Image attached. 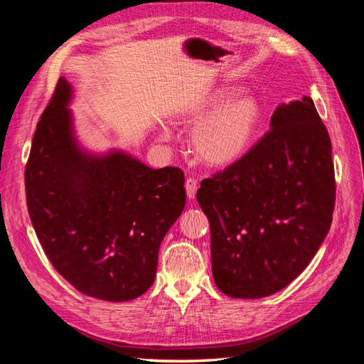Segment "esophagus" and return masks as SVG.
Listing matches in <instances>:
<instances>
[{
	"label": "esophagus",
	"mask_w": 364,
	"mask_h": 364,
	"mask_svg": "<svg viewBox=\"0 0 364 364\" xmlns=\"http://www.w3.org/2000/svg\"><path fill=\"white\" fill-rule=\"evenodd\" d=\"M197 188H199V182H197L194 178H188L185 181V190H186V194H188L190 199H194Z\"/></svg>",
	"instance_id": "34e87169"
}]
</instances>
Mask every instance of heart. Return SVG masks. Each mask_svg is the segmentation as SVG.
Listing matches in <instances>:
<instances>
[{
  "instance_id": "b5f03b06",
  "label": "heart",
  "mask_w": 364,
  "mask_h": 364,
  "mask_svg": "<svg viewBox=\"0 0 364 364\" xmlns=\"http://www.w3.org/2000/svg\"><path fill=\"white\" fill-rule=\"evenodd\" d=\"M235 87H218L202 97L185 115L203 123L193 132V149L205 164L225 167L245 155L257 134L259 106L253 97L234 98ZM164 136H168L164 132Z\"/></svg>"
}]
</instances>
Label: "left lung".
Returning a JSON list of instances; mask_svg holds the SVG:
<instances>
[{"label":"left lung","instance_id":"obj_1","mask_svg":"<svg viewBox=\"0 0 364 364\" xmlns=\"http://www.w3.org/2000/svg\"><path fill=\"white\" fill-rule=\"evenodd\" d=\"M196 197L220 291L258 299L287 287L321 247L336 205L331 139L311 98L279 103L267 134Z\"/></svg>","mask_w":364,"mask_h":364}]
</instances>
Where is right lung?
Wrapping results in <instances>:
<instances>
[{"mask_svg":"<svg viewBox=\"0 0 364 364\" xmlns=\"http://www.w3.org/2000/svg\"><path fill=\"white\" fill-rule=\"evenodd\" d=\"M68 82L42 112L26 165L28 215L47 258L75 290L109 302L144 294L167 230L183 211V171L153 170L124 153L77 147Z\"/></svg>","mask_w":364,"mask_h":364,"instance_id":"add662e5","label":"right lung"}]
</instances>
